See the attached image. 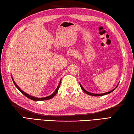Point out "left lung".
Instances as JSON below:
<instances>
[{"mask_svg":"<svg viewBox=\"0 0 134 134\" xmlns=\"http://www.w3.org/2000/svg\"><path fill=\"white\" fill-rule=\"evenodd\" d=\"M79 85H80V86H81V89L84 92H85L86 94H88V95H91V96H94V97H99V96H102V95H107V94H108V93H111L112 91H114L115 90V89H114V90H112V91H109V92H106V93H101V94H95V93H90V92H88V91H86L85 89H84L82 86V85H81L80 83H79ZM118 85H117V86H118ZM116 86V87H117Z\"/></svg>","mask_w":134,"mask_h":134,"instance_id":"1","label":"left lung"}]
</instances>
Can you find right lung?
Instances as JSON below:
<instances>
[{
    "mask_svg": "<svg viewBox=\"0 0 134 134\" xmlns=\"http://www.w3.org/2000/svg\"><path fill=\"white\" fill-rule=\"evenodd\" d=\"M12 81H13V83H14V84H15V85L16 86V87L19 90V91H20V92L21 93H23V95H24L25 96H26V97L27 98H29V99H32V100H35V101H38V100H44L50 99H51V98H52L53 97H55V95L56 94V93H57L58 91V90H59V87H60V82H61V81H60V82H59V85H58V86L57 87V88H56V90H55V92H54L51 95L48 96V97H46L41 98H36V97H32V96H30V95H29L27 94V93H25V92H23V91L21 90L19 88V86H18L17 85H16V83L15 82V81H13V79L12 78Z\"/></svg>",
    "mask_w": 134,
    "mask_h": 134,
    "instance_id": "1",
    "label": "right lung"
}]
</instances>
